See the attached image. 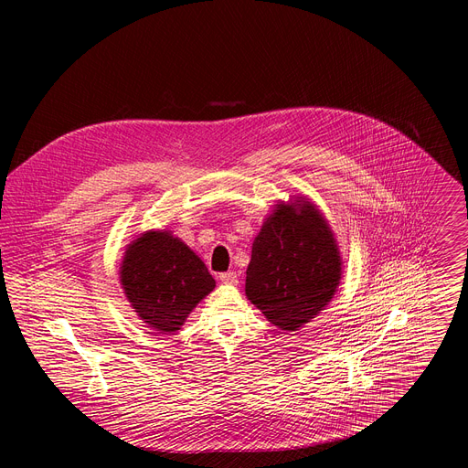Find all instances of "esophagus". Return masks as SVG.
<instances>
[{
	"label": "esophagus",
	"instance_id": "34e87169",
	"mask_svg": "<svg viewBox=\"0 0 468 468\" xmlns=\"http://www.w3.org/2000/svg\"><path fill=\"white\" fill-rule=\"evenodd\" d=\"M220 278V282L222 283H226V285H237L239 283V276H237V272H224V274H220L218 276Z\"/></svg>",
	"mask_w": 468,
	"mask_h": 468
}]
</instances>
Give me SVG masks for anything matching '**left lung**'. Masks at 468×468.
<instances>
[{
	"mask_svg": "<svg viewBox=\"0 0 468 468\" xmlns=\"http://www.w3.org/2000/svg\"><path fill=\"white\" fill-rule=\"evenodd\" d=\"M341 274V251L327 220L298 196L262 222L251 246L246 296L271 324L296 331L331 302Z\"/></svg>",
	"mask_w": 468,
	"mask_h": 468,
	"instance_id": "1",
	"label": "left lung"
}]
</instances>
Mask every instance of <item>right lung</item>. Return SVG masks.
Instances as JSON below:
<instances>
[{
	"label": "right lung",
	"mask_w": 468,
	"mask_h": 468,
	"mask_svg": "<svg viewBox=\"0 0 468 468\" xmlns=\"http://www.w3.org/2000/svg\"><path fill=\"white\" fill-rule=\"evenodd\" d=\"M120 283L131 307L159 333L181 329L213 289L207 266L170 231H146L127 244Z\"/></svg>",
	"instance_id": "1"
}]
</instances>
